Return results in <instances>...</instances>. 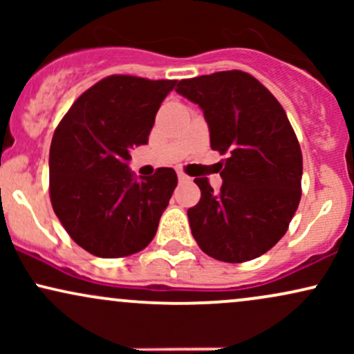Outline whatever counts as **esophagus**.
Here are the masks:
<instances>
[{
	"mask_svg": "<svg viewBox=\"0 0 354 354\" xmlns=\"http://www.w3.org/2000/svg\"><path fill=\"white\" fill-rule=\"evenodd\" d=\"M178 180L183 181V183H185V181H189V176H186V174L183 173V171H178Z\"/></svg>",
	"mask_w": 354,
	"mask_h": 354,
	"instance_id": "34e87169",
	"label": "esophagus"
}]
</instances>
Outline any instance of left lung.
Here are the masks:
<instances>
[{"label":"left lung","mask_w":354,"mask_h":354,"mask_svg":"<svg viewBox=\"0 0 354 354\" xmlns=\"http://www.w3.org/2000/svg\"><path fill=\"white\" fill-rule=\"evenodd\" d=\"M176 93L203 109L211 149L226 154L219 191L194 178L201 200L188 209L191 233L211 258L243 263L271 250L301 200L303 156L286 113L245 71L183 80Z\"/></svg>","instance_id":"left-lung-1"}]
</instances>
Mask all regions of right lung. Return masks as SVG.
<instances>
[{"label": "right lung", "mask_w": 354, "mask_h": 354, "mask_svg": "<svg viewBox=\"0 0 354 354\" xmlns=\"http://www.w3.org/2000/svg\"><path fill=\"white\" fill-rule=\"evenodd\" d=\"M171 80L115 75L73 103L53 135L50 196L73 241L98 258H123L151 243L178 176L129 169V149L148 143Z\"/></svg>", "instance_id": "obj_1"}]
</instances>
